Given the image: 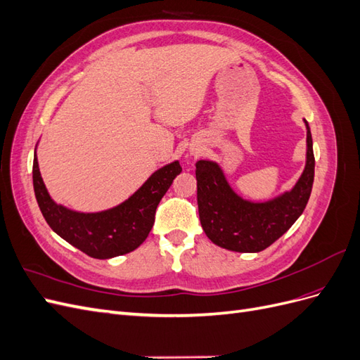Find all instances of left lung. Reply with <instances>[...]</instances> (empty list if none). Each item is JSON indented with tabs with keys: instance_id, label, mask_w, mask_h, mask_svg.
<instances>
[{
	"instance_id": "1",
	"label": "left lung",
	"mask_w": 360,
	"mask_h": 360,
	"mask_svg": "<svg viewBox=\"0 0 360 360\" xmlns=\"http://www.w3.org/2000/svg\"><path fill=\"white\" fill-rule=\"evenodd\" d=\"M307 162L296 184L274 198L246 200L228 181L216 160L197 162L200 221L210 240L234 252H259L290 230L308 204L314 183V150L307 120Z\"/></svg>"
}]
</instances>
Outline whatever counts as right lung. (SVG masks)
Wrapping results in <instances>:
<instances>
[{"instance_id":"obj_1","label":"right lung","mask_w":360,"mask_h":360,"mask_svg":"<svg viewBox=\"0 0 360 360\" xmlns=\"http://www.w3.org/2000/svg\"><path fill=\"white\" fill-rule=\"evenodd\" d=\"M181 172L179 160L156 169L127 200L101 212H78L58 204L43 183L37 146L32 163V184L40 212L53 233L72 246L97 259L132 252L147 238L155 224V213L172 180Z\"/></svg>"}]
</instances>
